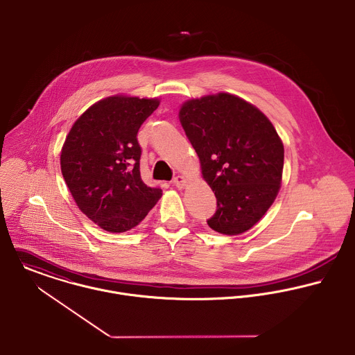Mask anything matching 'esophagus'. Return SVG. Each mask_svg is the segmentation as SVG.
I'll return each instance as SVG.
<instances>
[{
  "label": "esophagus",
  "instance_id": "esophagus-1",
  "mask_svg": "<svg viewBox=\"0 0 355 355\" xmlns=\"http://www.w3.org/2000/svg\"><path fill=\"white\" fill-rule=\"evenodd\" d=\"M173 184L177 187V188H184L187 185V178L182 177V175H177L174 180H173Z\"/></svg>",
  "mask_w": 355,
  "mask_h": 355
}]
</instances>
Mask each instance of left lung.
Wrapping results in <instances>:
<instances>
[{
	"label": "left lung",
	"instance_id": "left-lung-1",
	"mask_svg": "<svg viewBox=\"0 0 355 355\" xmlns=\"http://www.w3.org/2000/svg\"><path fill=\"white\" fill-rule=\"evenodd\" d=\"M180 121L217 198L209 227L224 235L246 232L281 188L284 144L277 130L256 106L227 92L187 101Z\"/></svg>",
	"mask_w": 355,
	"mask_h": 355
}]
</instances>
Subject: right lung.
Here are the masks:
<instances>
[{"label": "right lung", "instance_id": "1", "mask_svg": "<svg viewBox=\"0 0 355 355\" xmlns=\"http://www.w3.org/2000/svg\"><path fill=\"white\" fill-rule=\"evenodd\" d=\"M159 99L114 95L89 106L73 124L60 170L78 209L107 232L137 227L162 198L139 171L137 134Z\"/></svg>", "mask_w": 355, "mask_h": 355}]
</instances>
